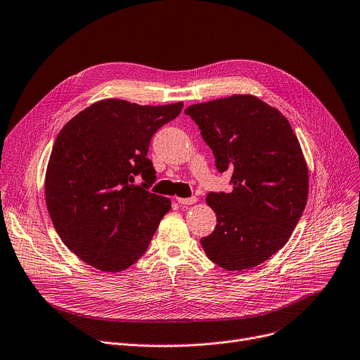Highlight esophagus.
<instances>
[{
	"mask_svg": "<svg viewBox=\"0 0 360 360\" xmlns=\"http://www.w3.org/2000/svg\"><path fill=\"white\" fill-rule=\"evenodd\" d=\"M176 201L181 204V205H191L197 201L195 197H190V198H176Z\"/></svg>",
	"mask_w": 360,
	"mask_h": 360,
	"instance_id": "34e87169",
	"label": "esophagus"
}]
</instances>
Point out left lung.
<instances>
[{
    "label": "left lung",
    "instance_id": "8db88e82",
    "mask_svg": "<svg viewBox=\"0 0 360 360\" xmlns=\"http://www.w3.org/2000/svg\"><path fill=\"white\" fill-rule=\"evenodd\" d=\"M213 150L219 172L231 170V193H209L217 216L201 238L205 255L228 271L259 266L285 247L305 210L309 176L285 115L252 94H233L185 109Z\"/></svg>",
    "mask_w": 360,
    "mask_h": 360
}]
</instances>
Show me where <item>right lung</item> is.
Instances as JSON below:
<instances>
[{"mask_svg": "<svg viewBox=\"0 0 360 360\" xmlns=\"http://www.w3.org/2000/svg\"><path fill=\"white\" fill-rule=\"evenodd\" d=\"M182 106L99 101L60 131L46 167V207L61 240L89 266L120 273L146 252L170 210L169 198L148 191L156 170L147 151ZM139 174L145 182L136 186Z\"/></svg>", "mask_w": 360, "mask_h": 360, "instance_id": "obj_1", "label": "right lung"}]
</instances>
